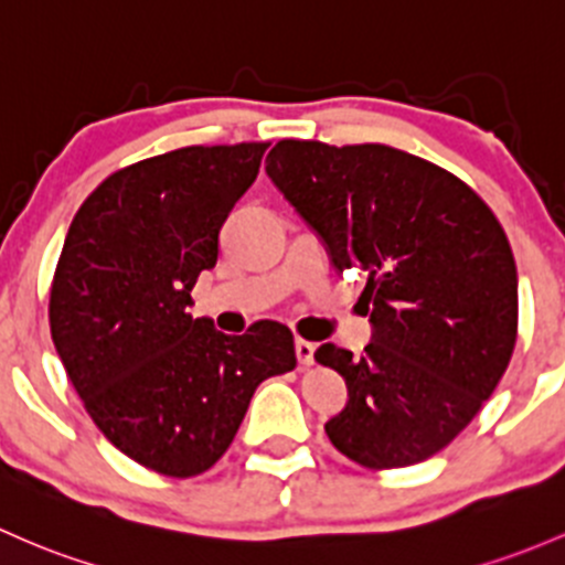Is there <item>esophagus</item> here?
I'll list each match as a JSON object with an SVG mask.
<instances>
[{
    "mask_svg": "<svg viewBox=\"0 0 565 565\" xmlns=\"http://www.w3.org/2000/svg\"><path fill=\"white\" fill-rule=\"evenodd\" d=\"M313 352H317V347L311 341H306V338L295 341V354H298L300 365H313Z\"/></svg>",
    "mask_w": 565,
    "mask_h": 565,
    "instance_id": "34e87169",
    "label": "esophagus"
}]
</instances>
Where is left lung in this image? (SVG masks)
Returning <instances> with one entry per match:
<instances>
[{
  "instance_id": "8db88e82",
  "label": "left lung",
  "mask_w": 565,
  "mask_h": 565,
  "mask_svg": "<svg viewBox=\"0 0 565 565\" xmlns=\"http://www.w3.org/2000/svg\"><path fill=\"white\" fill-rule=\"evenodd\" d=\"M265 170L332 265L367 276L365 354L313 352L347 379V406L324 423L332 447L373 471L441 452L518 341V265L501 222L466 181L382 142L278 140Z\"/></svg>"
}]
</instances>
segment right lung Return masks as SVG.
I'll return each instance as SVG.
<instances>
[{
    "mask_svg": "<svg viewBox=\"0 0 565 565\" xmlns=\"http://www.w3.org/2000/svg\"><path fill=\"white\" fill-rule=\"evenodd\" d=\"M265 148L186 146L116 170L83 200L58 254L47 322L64 371L113 447L164 477L207 471L254 390L298 362L281 322L224 335L189 313Z\"/></svg>",
    "mask_w": 565,
    "mask_h": 565,
    "instance_id": "right-lung-1",
    "label": "right lung"
}]
</instances>
